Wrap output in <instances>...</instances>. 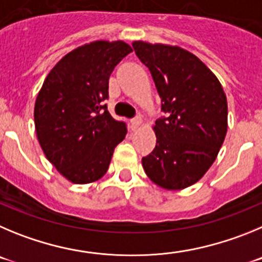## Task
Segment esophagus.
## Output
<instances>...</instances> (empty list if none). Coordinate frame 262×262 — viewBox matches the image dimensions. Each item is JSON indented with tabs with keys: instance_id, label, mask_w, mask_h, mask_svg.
Masks as SVG:
<instances>
[{
	"instance_id": "34e87169",
	"label": "esophagus",
	"mask_w": 262,
	"mask_h": 262,
	"mask_svg": "<svg viewBox=\"0 0 262 262\" xmlns=\"http://www.w3.org/2000/svg\"><path fill=\"white\" fill-rule=\"evenodd\" d=\"M130 125H132V129L140 128V126L142 125V119H141L140 116L134 117V119L130 121Z\"/></svg>"
}]
</instances>
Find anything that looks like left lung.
<instances>
[{"mask_svg":"<svg viewBox=\"0 0 262 262\" xmlns=\"http://www.w3.org/2000/svg\"><path fill=\"white\" fill-rule=\"evenodd\" d=\"M148 68L167 117L152 126L155 148L142 158L148 179L167 190H181L210 168L227 133V98L215 74L187 49L133 41Z\"/></svg>","mask_w":262,"mask_h":262,"instance_id":"8db88e82","label":"left lung"}]
</instances>
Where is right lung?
Returning a JSON list of instances; mask_svg holds the SVG:
<instances>
[{
    "label": "right lung",
    "mask_w": 262,
    "mask_h": 262,
    "mask_svg": "<svg viewBox=\"0 0 262 262\" xmlns=\"http://www.w3.org/2000/svg\"><path fill=\"white\" fill-rule=\"evenodd\" d=\"M133 51L122 40H96L73 49L48 73L35 102L37 141L67 180L90 184L105 175L125 124L103 105L108 79Z\"/></svg>",
    "instance_id": "1"
}]
</instances>
